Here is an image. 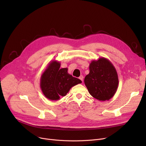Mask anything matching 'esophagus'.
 <instances>
[{"label":"esophagus","mask_w":146,"mask_h":146,"mask_svg":"<svg viewBox=\"0 0 146 146\" xmlns=\"http://www.w3.org/2000/svg\"><path fill=\"white\" fill-rule=\"evenodd\" d=\"M83 78H84V77H83L82 76H80V77H79V79H80L82 81H83Z\"/></svg>","instance_id":"obj_1"}]
</instances>
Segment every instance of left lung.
I'll return each mask as SVG.
<instances>
[{
	"instance_id": "obj_1",
	"label": "left lung",
	"mask_w": 146,
	"mask_h": 146,
	"mask_svg": "<svg viewBox=\"0 0 146 146\" xmlns=\"http://www.w3.org/2000/svg\"><path fill=\"white\" fill-rule=\"evenodd\" d=\"M90 73L84 83L90 95L100 100H110L118 87V77L114 65L108 59L102 57L90 64Z\"/></svg>"
}]
</instances>
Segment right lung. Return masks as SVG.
<instances>
[{"instance_id":"obj_1","label":"right lung","mask_w":146,"mask_h":146,"mask_svg":"<svg viewBox=\"0 0 146 146\" xmlns=\"http://www.w3.org/2000/svg\"><path fill=\"white\" fill-rule=\"evenodd\" d=\"M60 64L52 60L40 77V88L44 95L51 100H58L65 96L70 88L82 81L68 73V68L60 69Z\"/></svg>"}]
</instances>
